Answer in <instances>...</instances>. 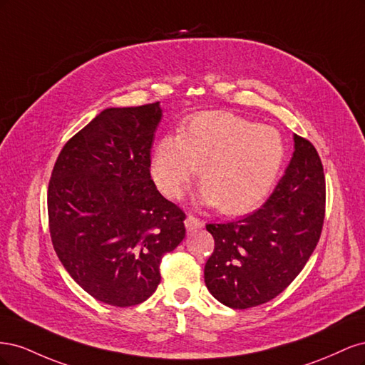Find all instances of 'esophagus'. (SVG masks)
<instances>
[{"label":"esophagus","mask_w":365,"mask_h":365,"mask_svg":"<svg viewBox=\"0 0 365 365\" xmlns=\"http://www.w3.org/2000/svg\"><path fill=\"white\" fill-rule=\"evenodd\" d=\"M184 224H185L187 231H196V230H200V228H202V227H204V222H202V220H201L200 217L193 216V215H189V216H187V217H185V220H184Z\"/></svg>","instance_id":"esophagus-1"}]
</instances>
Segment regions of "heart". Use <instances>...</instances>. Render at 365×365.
<instances>
[{
	"label": "heart",
	"mask_w": 365,
	"mask_h": 365,
	"mask_svg": "<svg viewBox=\"0 0 365 365\" xmlns=\"http://www.w3.org/2000/svg\"><path fill=\"white\" fill-rule=\"evenodd\" d=\"M283 157V141L274 128L228 113H202L182 134L157 141L152 178L165 196L178 200L201 165V202L240 215L264 200Z\"/></svg>",
	"instance_id": "1"
}]
</instances>
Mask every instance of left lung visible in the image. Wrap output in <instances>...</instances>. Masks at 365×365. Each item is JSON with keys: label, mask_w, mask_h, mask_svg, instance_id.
<instances>
[{"label": "left lung", "mask_w": 365, "mask_h": 365, "mask_svg": "<svg viewBox=\"0 0 365 365\" xmlns=\"http://www.w3.org/2000/svg\"><path fill=\"white\" fill-rule=\"evenodd\" d=\"M292 158L272 195L256 212L207 224L215 239L204 279L222 304L248 309L283 292L304 268L324 224L326 178L309 140L294 135Z\"/></svg>", "instance_id": "8db88e82"}]
</instances>
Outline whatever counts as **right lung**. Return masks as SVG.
Wrapping results in <instances>:
<instances>
[{
	"label": "right lung",
	"instance_id": "add662e5",
	"mask_svg": "<svg viewBox=\"0 0 365 365\" xmlns=\"http://www.w3.org/2000/svg\"><path fill=\"white\" fill-rule=\"evenodd\" d=\"M160 103L108 108L73 135L48 182V227L63 268L96 300L140 304L185 236L182 210L150 178Z\"/></svg>",
	"mask_w": 365,
	"mask_h": 365
}]
</instances>
